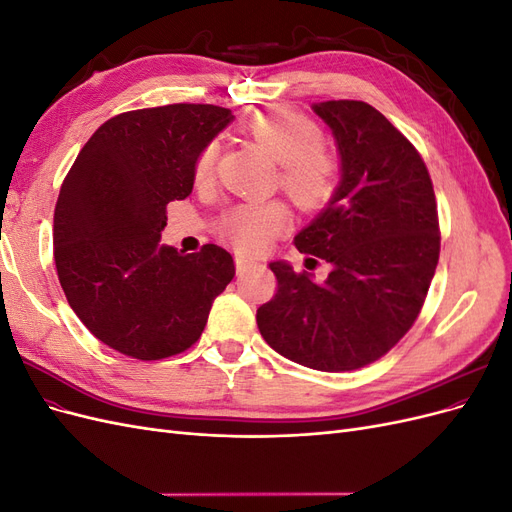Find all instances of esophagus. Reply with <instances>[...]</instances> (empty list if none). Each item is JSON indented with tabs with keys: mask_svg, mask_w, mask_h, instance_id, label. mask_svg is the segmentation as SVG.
I'll return each instance as SVG.
<instances>
[{
	"mask_svg": "<svg viewBox=\"0 0 512 512\" xmlns=\"http://www.w3.org/2000/svg\"><path fill=\"white\" fill-rule=\"evenodd\" d=\"M235 265H237V273L239 275H243V273H247L250 271L252 267H256L258 262L256 260H252V258H245V256H237V260H235Z\"/></svg>",
	"mask_w": 512,
	"mask_h": 512,
	"instance_id": "esophagus-1",
	"label": "esophagus"
}]
</instances>
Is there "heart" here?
Listing matches in <instances>:
<instances>
[{
	"label": "heart",
	"instance_id": "1",
	"mask_svg": "<svg viewBox=\"0 0 512 512\" xmlns=\"http://www.w3.org/2000/svg\"><path fill=\"white\" fill-rule=\"evenodd\" d=\"M245 132L280 162V185L303 207H318L327 200L337 183V162L322 147L324 134L318 123L303 115L280 111H260L243 121ZM220 145L209 141L194 160V177H211ZM290 226L286 205L262 203L230 209L222 222V235L241 252H256Z\"/></svg>",
	"mask_w": 512,
	"mask_h": 512
}]
</instances>
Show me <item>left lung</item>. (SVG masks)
Returning <instances> with one entry per match:
<instances>
[{
    "label": "left lung",
    "instance_id": "8db88e82",
    "mask_svg": "<svg viewBox=\"0 0 512 512\" xmlns=\"http://www.w3.org/2000/svg\"><path fill=\"white\" fill-rule=\"evenodd\" d=\"M312 108L333 130L342 179L294 245L333 269L316 284L307 271L271 262L277 292L256 322L286 359L350 371L378 361L421 314L440 258L438 205L421 153L374 106Z\"/></svg>",
    "mask_w": 512,
    "mask_h": 512
}]
</instances>
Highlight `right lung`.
Segmentation results:
<instances>
[{"label":"right lung","mask_w":512,"mask_h":512,"mask_svg":"<svg viewBox=\"0 0 512 512\" xmlns=\"http://www.w3.org/2000/svg\"><path fill=\"white\" fill-rule=\"evenodd\" d=\"M232 113L168 104L104 121L61 183L55 267L74 314L102 344L160 361L198 342L213 299L235 277L220 245H162L166 205L194 188V160Z\"/></svg>","instance_id":"right-lung-1"}]
</instances>
